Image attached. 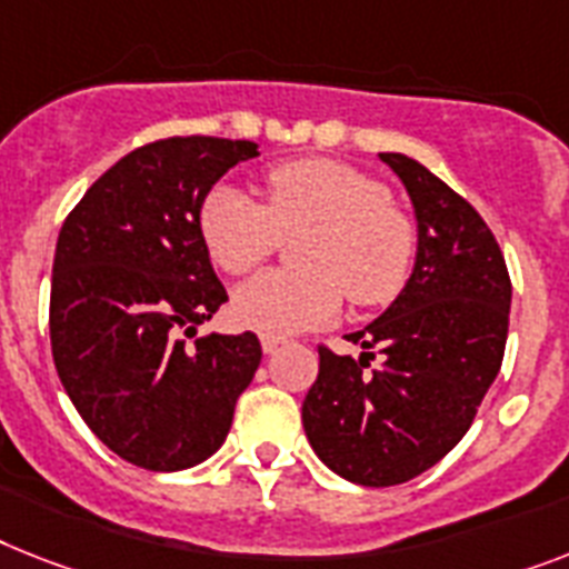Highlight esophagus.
Returning a JSON list of instances; mask_svg holds the SVG:
<instances>
[{
    "instance_id": "obj_1",
    "label": "esophagus",
    "mask_w": 569,
    "mask_h": 569,
    "mask_svg": "<svg viewBox=\"0 0 569 569\" xmlns=\"http://www.w3.org/2000/svg\"><path fill=\"white\" fill-rule=\"evenodd\" d=\"M281 346H284V340H281V337H267V335L261 337V349H264V355H276Z\"/></svg>"
}]
</instances>
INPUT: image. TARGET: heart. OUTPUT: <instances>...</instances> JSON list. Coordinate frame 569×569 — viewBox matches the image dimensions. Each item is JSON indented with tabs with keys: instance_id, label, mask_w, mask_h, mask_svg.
Masks as SVG:
<instances>
[{
	"instance_id": "heart-1",
	"label": "heart",
	"mask_w": 569,
	"mask_h": 569,
	"mask_svg": "<svg viewBox=\"0 0 569 569\" xmlns=\"http://www.w3.org/2000/svg\"><path fill=\"white\" fill-rule=\"evenodd\" d=\"M267 206L220 182L206 194L200 232L227 273L243 276L284 238H305V273H273L234 293V319L267 337L308 331L340 311L342 290L358 308L389 302L416 256V227L375 177L335 159H293L267 171Z\"/></svg>"
}]
</instances>
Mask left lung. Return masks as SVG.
<instances>
[{"label":"left lung","mask_w":569,"mask_h":569,"mask_svg":"<svg viewBox=\"0 0 569 569\" xmlns=\"http://www.w3.org/2000/svg\"><path fill=\"white\" fill-rule=\"evenodd\" d=\"M380 159L416 209V267L396 302L351 335L358 360L319 346L302 403L317 457L369 488L412 480L457 448L500 372L511 305L503 252L480 211L416 159Z\"/></svg>","instance_id":"1"}]
</instances>
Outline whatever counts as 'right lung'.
Segmentation results:
<instances>
[{"mask_svg":"<svg viewBox=\"0 0 569 569\" xmlns=\"http://www.w3.org/2000/svg\"><path fill=\"white\" fill-rule=\"evenodd\" d=\"M256 142L171 136L101 173L58 234L49 331L92 433L148 471L209 459L261 363L252 331L189 342L229 296L200 232L211 186Z\"/></svg>","mask_w":569,"mask_h":569,"instance_id":"right-lung-1","label":"right lung"}]
</instances>
